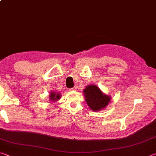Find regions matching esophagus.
I'll use <instances>...</instances> for the list:
<instances>
[{
  "label": "esophagus",
  "instance_id": "obj_1",
  "mask_svg": "<svg viewBox=\"0 0 156 156\" xmlns=\"http://www.w3.org/2000/svg\"><path fill=\"white\" fill-rule=\"evenodd\" d=\"M76 89H77V88H76V87H73V88H72V89H70L69 90H70L71 91H76Z\"/></svg>",
  "mask_w": 156,
  "mask_h": 156
}]
</instances>
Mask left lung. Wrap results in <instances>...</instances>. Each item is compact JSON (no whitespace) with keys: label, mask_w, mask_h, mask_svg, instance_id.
I'll return each instance as SVG.
<instances>
[{"label":"left lung","mask_w":156,"mask_h":156,"mask_svg":"<svg viewBox=\"0 0 156 156\" xmlns=\"http://www.w3.org/2000/svg\"><path fill=\"white\" fill-rule=\"evenodd\" d=\"M86 102L93 112H98L106 107L111 101L110 96L105 94L96 84H89L83 90Z\"/></svg>","instance_id":"1"}]
</instances>
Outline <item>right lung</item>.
<instances>
[{"label":"right lung","mask_w":156,"mask_h":156,"mask_svg":"<svg viewBox=\"0 0 156 156\" xmlns=\"http://www.w3.org/2000/svg\"><path fill=\"white\" fill-rule=\"evenodd\" d=\"M49 100L51 102H56L58 100L60 97H61V95L59 94L58 92L56 91H52L49 93Z\"/></svg>","instance_id":"1"}]
</instances>
